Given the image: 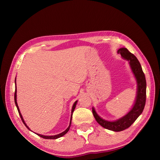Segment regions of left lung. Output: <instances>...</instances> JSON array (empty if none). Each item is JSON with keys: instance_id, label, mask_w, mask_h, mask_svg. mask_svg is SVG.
Masks as SVG:
<instances>
[{"instance_id": "8db88e82", "label": "left lung", "mask_w": 160, "mask_h": 160, "mask_svg": "<svg viewBox=\"0 0 160 160\" xmlns=\"http://www.w3.org/2000/svg\"><path fill=\"white\" fill-rule=\"evenodd\" d=\"M118 52L120 53L124 59L129 61L131 69L137 80V97L133 107L124 117L115 122H108L101 118L96 113L95 109L93 108H92V112L98 123L104 128L114 131V132H121L129 128L143 112L146 101V77H145L139 61L136 57L130 52L126 48H121L118 51Z\"/></svg>"}]
</instances>
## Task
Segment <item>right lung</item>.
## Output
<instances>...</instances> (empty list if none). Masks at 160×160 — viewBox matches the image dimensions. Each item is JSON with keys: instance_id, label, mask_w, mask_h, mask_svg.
Listing matches in <instances>:
<instances>
[{"instance_id": "obj_1", "label": "right lung", "mask_w": 160, "mask_h": 160, "mask_svg": "<svg viewBox=\"0 0 160 160\" xmlns=\"http://www.w3.org/2000/svg\"><path fill=\"white\" fill-rule=\"evenodd\" d=\"M15 84H16V79H15ZM14 102H15V105H16L17 108V109H18V111L19 115H20V117H21V119H22V121L23 123L25 124V125L27 128V129H28L30 130L29 128H28V127L27 126V124L25 123V122H24V119H23V118H22V115H21V112H20V110H19V108H18V107L17 102V88H16V89H15V92H14ZM77 102V101H76L74 103L73 105H72V111H71V113H72V112H73L74 110H75V107H76ZM72 115V114H71V121H70V124H69V127L67 128V129L65 131V132H62V133H59V134H58V135H52V136H46V135H41V134L36 133H36L37 135H38V136L41 137L42 138H44V139H57V138H61V137H62V136H63V135H65L67 132H68V131L69 130V128H70V127H71V123Z\"/></svg>"}]
</instances>
